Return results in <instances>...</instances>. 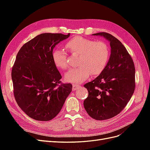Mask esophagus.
I'll return each mask as SVG.
<instances>
[{"label":"esophagus","mask_w":150,"mask_h":150,"mask_svg":"<svg viewBox=\"0 0 150 150\" xmlns=\"http://www.w3.org/2000/svg\"><path fill=\"white\" fill-rule=\"evenodd\" d=\"M80 87V86L79 85H77V84H72V90L73 91H75L77 89H78V88Z\"/></svg>","instance_id":"1"}]
</instances>
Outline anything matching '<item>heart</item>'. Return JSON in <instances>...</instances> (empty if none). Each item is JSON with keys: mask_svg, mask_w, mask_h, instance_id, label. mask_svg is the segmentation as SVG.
Returning <instances> with one entry per match:
<instances>
[{"mask_svg": "<svg viewBox=\"0 0 150 150\" xmlns=\"http://www.w3.org/2000/svg\"><path fill=\"white\" fill-rule=\"evenodd\" d=\"M66 47L72 54L79 56V67L69 70L65 74L64 79L67 82L79 84L88 79L91 74L93 76L100 74L110 59V48L103 41L75 37L67 42ZM52 60L59 69H67V55L64 50H54Z\"/></svg>", "mask_w": 150, "mask_h": 150, "instance_id": "1", "label": "heart"}]
</instances>
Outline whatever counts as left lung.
Segmentation results:
<instances>
[{
	"mask_svg": "<svg viewBox=\"0 0 150 150\" xmlns=\"http://www.w3.org/2000/svg\"><path fill=\"white\" fill-rule=\"evenodd\" d=\"M110 43L111 55L105 69L96 78L84 85L88 96L84 101L88 114L96 120L118 115L128 104L135 89V67L125 47L110 34L99 33Z\"/></svg>",
	"mask_w": 150,
	"mask_h": 150,
	"instance_id": "1",
	"label": "left lung"
}]
</instances>
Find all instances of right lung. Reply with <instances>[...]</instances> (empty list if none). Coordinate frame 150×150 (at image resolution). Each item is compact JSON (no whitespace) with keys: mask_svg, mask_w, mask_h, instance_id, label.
Masks as SVG:
<instances>
[{"mask_svg":"<svg viewBox=\"0 0 150 150\" xmlns=\"http://www.w3.org/2000/svg\"><path fill=\"white\" fill-rule=\"evenodd\" d=\"M69 35L39 34L17 54L11 74L13 94L21 110L34 120H52L71 92V84L59 85L62 76L52 60L54 48Z\"/></svg>","mask_w":150,"mask_h":150,"instance_id":"right-lung-1","label":"right lung"}]
</instances>
